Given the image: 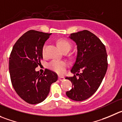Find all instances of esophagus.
I'll list each match as a JSON object with an SVG mask.
<instances>
[{
  "label": "esophagus",
  "instance_id": "34e87169",
  "mask_svg": "<svg viewBox=\"0 0 122 122\" xmlns=\"http://www.w3.org/2000/svg\"><path fill=\"white\" fill-rule=\"evenodd\" d=\"M65 80V78L63 76H59V80L60 81H62Z\"/></svg>",
  "mask_w": 122,
  "mask_h": 122
}]
</instances>
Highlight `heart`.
Here are the masks:
<instances>
[{
  "label": "heart",
  "instance_id": "obj_1",
  "mask_svg": "<svg viewBox=\"0 0 122 122\" xmlns=\"http://www.w3.org/2000/svg\"><path fill=\"white\" fill-rule=\"evenodd\" d=\"M58 45L62 51L65 50L69 51L71 48V44H70V42H69L68 41L64 40V39L59 40L58 41ZM46 47H47V45L45 44L42 48L43 54H45ZM67 66L68 65H67L66 62H64V61H61V60H54L49 63L50 68L53 71L59 74H62L64 72Z\"/></svg>",
  "mask_w": 122,
  "mask_h": 122
}]
</instances>
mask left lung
Returning a JSON list of instances; mask_svg holds the SVG:
<instances>
[{
	"instance_id": "1",
	"label": "left lung",
	"mask_w": 122,
	"mask_h": 122,
	"mask_svg": "<svg viewBox=\"0 0 122 122\" xmlns=\"http://www.w3.org/2000/svg\"><path fill=\"white\" fill-rule=\"evenodd\" d=\"M69 38L76 44L77 54L71 70L74 76L65 78L72 83V89L66 94L72 100L82 101L100 86L107 70V54L101 41L87 30L71 33Z\"/></svg>"
}]
</instances>
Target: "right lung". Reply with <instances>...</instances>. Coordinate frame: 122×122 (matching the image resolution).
Returning <instances> with one entry per match:
<instances>
[{
	"mask_svg": "<svg viewBox=\"0 0 122 122\" xmlns=\"http://www.w3.org/2000/svg\"><path fill=\"white\" fill-rule=\"evenodd\" d=\"M51 33L27 31L12 48L9 61L11 83L16 93L29 104H39L48 96L57 75L46 69L43 74L36 71L42 59V48Z\"/></svg>",
	"mask_w": 122,
	"mask_h": 122,
	"instance_id": "obj_1",
	"label": "right lung"
}]
</instances>
